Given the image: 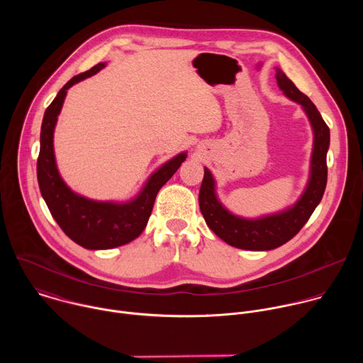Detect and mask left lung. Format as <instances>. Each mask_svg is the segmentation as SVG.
<instances>
[{"label":"left lung","instance_id":"left-lung-1","mask_svg":"<svg viewBox=\"0 0 363 363\" xmlns=\"http://www.w3.org/2000/svg\"><path fill=\"white\" fill-rule=\"evenodd\" d=\"M276 79L283 93L289 99L300 103L315 133L310 178L300 199L281 213L257 220H247L237 217L224 208L216 194V181L206 168L199 188V208L206 225L227 244L242 250H273L291 240L322 201L328 182L326 155L330 143L329 126L313 105V101L301 93L280 69H277Z\"/></svg>","mask_w":363,"mask_h":363}]
</instances>
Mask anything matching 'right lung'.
I'll list each match as a JSON object with an SVG mask.
<instances>
[{
    "label": "right lung",
    "mask_w": 363,
    "mask_h": 363,
    "mask_svg": "<svg viewBox=\"0 0 363 363\" xmlns=\"http://www.w3.org/2000/svg\"><path fill=\"white\" fill-rule=\"evenodd\" d=\"M105 66L106 63H99L90 70L74 76L50 103L41 123L40 153L37 160L38 186L51 216L69 238L89 250L115 248L139 237L147 224L157 194L186 158L185 152L177 155L149 177L138 196L123 203L84 198L65 184L57 171L53 147L57 116L67 90L80 80L96 74Z\"/></svg>",
    "instance_id": "obj_1"
}]
</instances>
